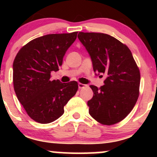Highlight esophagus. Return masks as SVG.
Masks as SVG:
<instances>
[{"label": "esophagus", "mask_w": 157, "mask_h": 157, "mask_svg": "<svg viewBox=\"0 0 157 157\" xmlns=\"http://www.w3.org/2000/svg\"><path fill=\"white\" fill-rule=\"evenodd\" d=\"M86 85L81 83V82H79V83H78V87H79V89H82V88L86 87Z\"/></svg>", "instance_id": "34e87169"}]
</instances>
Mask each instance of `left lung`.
I'll return each mask as SVG.
<instances>
[{
  "instance_id": "1",
  "label": "left lung",
  "mask_w": 157,
  "mask_h": 157,
  "mask_svg": "<svg viewBox=\"0 0 157 157\" xmlns=\"http://www.w3.org/2000/svg\"><path fill=\"white\" fill-rule=\"evenodd\" d=\"M78 38L91 56L94 71L106 75L100 88L90 86L94 96L88 101L89 114L102 125L118 123L140 95V72L131 50L107 34L79 32Z\"/></svg>"
}]
</instances>
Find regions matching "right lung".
Listing matches in <instances>:
<instances>
[{
	"mask_svg": "<svg viewBox=\"0 0 157 157\" xmlns=\"http://www.w3.org/2000/svg\"><path fill=\"white\" fill-rule=\"evenodd\" d=\"M77 32L50 34L29 41L17 52L13 62L16 96L27 114L41 124L57 120L64 106L78 89L76 81L63 83L52 80L51 72L62 66L66 52L75 42Z\"/></svg>",
	"mask_w": 157,
	"mask_h": 157,
	"instance_id": "right-lung-1",
	"label": "right lung"
}]
</instances>
